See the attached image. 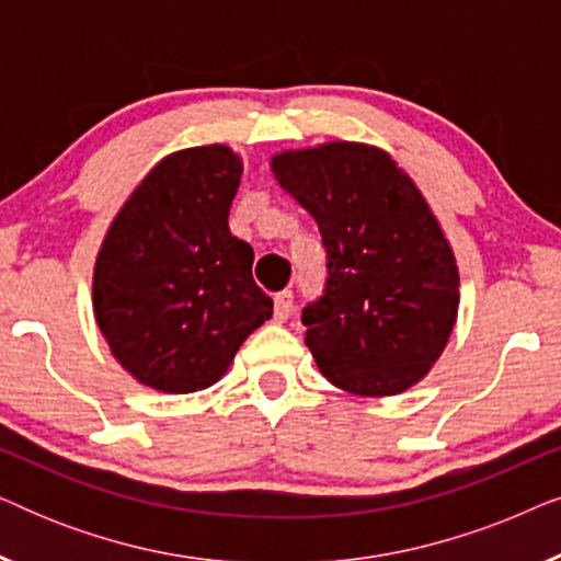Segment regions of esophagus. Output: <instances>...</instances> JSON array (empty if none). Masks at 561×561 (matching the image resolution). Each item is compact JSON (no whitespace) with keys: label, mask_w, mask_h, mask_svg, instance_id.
<instances>
[{"label":"esophagus","mask_w":561,"mask_h":561,"mask_svg":"<svg viewBox=\"0 0 561 561\" xmlns=\"http://www.w3.org/2000/svg\"><path fill=\"white\" fill-rule=\"evenodd\" d=\"M290 311H294V294L283 290V294L275 296V321H286Z\"/></svg>","instance_id":"obj_1"}]
</instances>
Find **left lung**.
Returning <instances> with one entry per match:
<instances>
[{
    "label": "left lung",
    "instance_id": "1",
    "mask_svg": "<svg viewBox=\"0 0 561 561\" xmlns=\"http://www.w3.org/2000/svg\"><path fill=\"white\" fill-rule=\"evenodd\" d=\"M271 171L327 248L324 296L301 319L321 375L363 398L416 386L442 357L459 311L455 252L424 194L367 142L275 152Z\"/></svg>",
    "mask_w": 561,
    "mask_h": 561
}]
</instances>
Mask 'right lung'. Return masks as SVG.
I'll use <instances>...</instances> for the list:
<instances>
[{
  "mask_svg": "<svg viewBox=\"0 0 561 561\" xmlns=\"http://www.w3.org/2000/svg\"><path fill=\"white\" fill-rule=\"evenodd\" d=\"M242 158L229 145L175 150L150 168L106 229L91 304L112 355L145 388L196 393L273 317L248 242L229 232Z\"/></svg>",
  "mask_w": 561,
  "mask_h": 561,
  "instance_id": "1",
  "label": "right lung"
}]
</instances>
